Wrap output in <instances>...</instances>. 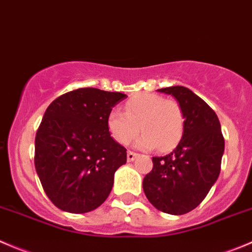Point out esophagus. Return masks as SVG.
I'll list each match as a JSON object with an SVG mask.
<instances>
[{
    "label": "esophagus",
    "mask_w": 252,
    "mask_h": 252,
    "mask_svg": "<svg viewBox=\"0 0 252 252\" xmlns=\"http://www.w3.org/2000/svg\"><path fill=\"white\" fill-rule=\"evenodd\" d=\"M136 156H138V154L133 153V151H128V154H126V158H128L129 162H131V161L135 160Z\"/></svg>",
    "instance_id": "1"
}]
</instances>
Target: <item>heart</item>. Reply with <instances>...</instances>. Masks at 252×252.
Returning <instances> with one entry per match:
<instances>
[{
  "instance_id": "obj_1",
  "label": "heart",
  "mask_w": 252,
  "mask_h": 252,
  "mask_svg": "<svg viewBox=\"0 0 252 252\" xmlns=\"http://www.w3.org/2000/svg\"><path fill=\"white\" fill-rule=\"evenodd\" d=\"M144 131L134 145L140 150L167 151L175 148L185 130V117L180 104L155 94H140L126 103V112L113 109L108 114L107 126L117 143L126 145Z\"/></svg>"
}]
</instances>
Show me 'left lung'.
Masks as SVG:
<instances>
[{
	"instance_id": "8db88e82",
	"label": "left lung",
	"mask_w": 252,
	"mask_h": 252,
	"mask_svg": "<svg viewBox=\"0 0 252 252\" xmlns=\"http://www.w3.org/2000/svg\"><path fill=\"white\" fill-rule=\"evenodd\" d=\"M181 106L185 130L172 153L153 158L154 167L144 177L146 198L163 213L181 216L206 198L220 173L224 138L216 112L187 87L158 90Z\"/></svg>"
}]
</instances>
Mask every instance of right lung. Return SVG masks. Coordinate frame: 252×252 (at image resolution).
<instances>
[{
	"instance_id": "add662e5",
	"label": "right lung",
	"mask_w": 252,
	"mask_h": 252,
	"mask_svg": "<svg viewBox=\"0 0 252 252\" xmlns=\"http://www.w3.org/2000/svg\"><path fill=\"white\" fill-rule=\"evenodd\" d=\"M126 98L121 92L79 89L58 97L35 135V170L46 196L59 209L81 214L109 196L126 149L111 136L108 114Z\"/></svg>"
}]
</instances>
